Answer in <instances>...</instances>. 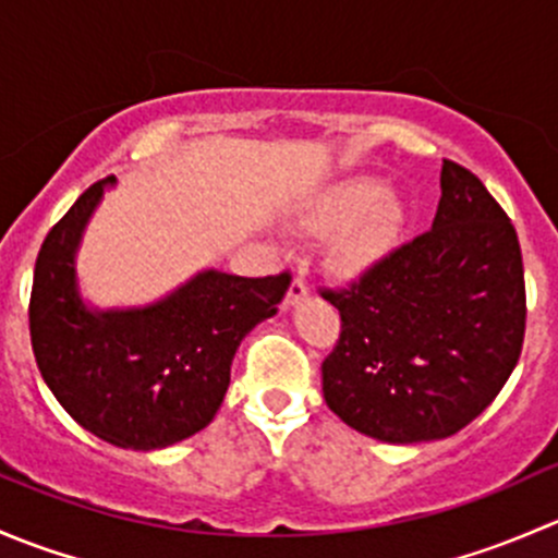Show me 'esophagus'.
Wrapping results in <instances>:
<instances>
[{"label": "esophagus", "mask_w": 558, "mask_h": 558, "mask_svg": "<svg viewBox=\"0 0 558 558\" xmlns=\"http://www.w3.org/2000/svg\"><path fill=\"white\" fill-rule=\"evenodd\" d=\"M307 296V280L302 278V275H294V280H291L289 286V294H286V305H294V302L305 300Z\"/></svg>", "instance_id": "esophagus-1"}]
</instances>
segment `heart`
I'll return each mask as SVG.
<instances>
[{"mask_svg": "<svg viewBox=\"0 0 558 558\" xmlns=\"http://www.w3.org/2000/svg\"><path fill=\"white\" fill-rule=\"evenodd\" d=\"M380 185L375 180H348L340 189L329 194L318 213L320 227H337V223L351 221L345 234L337 245V256L348 267H364L373 258L391 247L402 229V207L393 196L381 194Z\"/></svg>", "mask_w": 558, "mask_h": 558, "instance_id": "b5f03b06", "label": "heart"}]
</instances>
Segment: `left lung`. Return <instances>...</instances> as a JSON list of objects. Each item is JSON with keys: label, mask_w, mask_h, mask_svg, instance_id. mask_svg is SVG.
Instances as JSON below:
<instances>
[{"label": "left lung", "mask_w": 558, "mask_h": 558, "mask_svg": "<svg viewBox=\"0 0 558 558\" xmlns=\"http://www.w3.org/2000/svg\"><path fill=\"white\" fill-rule=\"evenodd\" d=\"M432 229L351 283L320 286L340 337L320 364L324 399L386 442L451 437L508 384L526 331L515 227L475 172L442 159Z\"/></svg>", "instance_id": "left-lung-1"}]
</instances>
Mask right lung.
I'll list each match as a JSON object with an SVG mask.
<instances>
[{"mask_svg": "<svg viewBox=\"0 0 558 558\" xmlns=\"http://www.w3.org/2000/svg\"><path fill=\"white\" fill-rule=\"evenodd\" d=\"M107 180L88 185L43 240L29 296L32 351L43 380L83 429L110 446L150 451L210 424L234 351L258 320L278 313L291 275L207 269L145 311H86L72 258Z\"/></svg>", "mask_w": 558, "mask_h": 558, "instance_id": "add662e5", "label": "right lung"}]
</instances>
